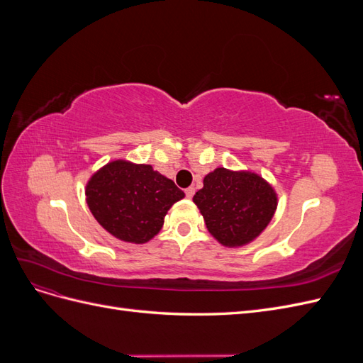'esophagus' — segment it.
Listing matches in <instances>:
<instances>
[{
	"mask_svg": "<svg viewBox=\"0 0 363 363\" xmlns=\"http://www.w3.org/2000/svg\"><path fill=\"white\" fill-rule=\"evenodd\" d=\"M184 194H186V196H188V199H192L194 194H195V188H192V186H191V188H188V189L184 191Z\"/></svg>",
	"mask_w": 363,
	"mask_h": 363,
	"instance_id": "obj_1",
	"label": "esophagus"
}]
</instances>
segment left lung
I'll use <instances>...</instances> for the list:
<instances>
[{
	"label": "left lung",
	"mask_w": 363,
	"mask_h": 363,
	"mask_svg": "<svg viewBox=\"0 0 363 363\" xmlns=\"http://www.w3.org/2000/svg\"><path fill=\"white\" fill-rule=\"evenodd\" d=\"M194 195L204 223L225 247H240L256 239L277 207V195L260 175L216 168Z\"/></svg>",
	"instance_id": "obj_1"
}]
</instances>
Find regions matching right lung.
Masks as SVG:
<instances>
[{"label": "right lung", "instance_id": "obj_1", "mask_svg": "<svg viewBox=\"0 0 363 363\" xmlns=\"http://www.w3.org/2000/svg\"><path fill=\"white\" fill-rule=\"evenodd\" d=\"M183 196L151 164L125 160L107 163L86 186V201L96 221L115 238L135 244L155 238L169 207Z\"/></svg>", "mask_w": 363, "mask_h": 363}]
</instances>
